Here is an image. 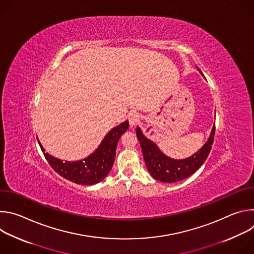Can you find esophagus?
Listing matches in <instances>:
<instances>
[{"instance_id":"1","label":"esophagus","mask_w":254,"mask_h":254,"mask_svg":"<svg viewBox=\"0 0 254 254\" xmlns=\"http://www.w3.org/2000/svg\"><path fill=\"white\" fill-rule=\"evenodd\" d=\"M128 121H129V125H130L131 127H134L135 125H137V124L139 123V121H140V116H139L138 114H136V113H132V114L129 115Z\"/></svg>"}]
</instances>
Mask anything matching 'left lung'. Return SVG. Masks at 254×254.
<instances>
[{"label":"left lung","mask_w":254,"mask_h":254,"mask_svg":"<svg viewBox=\"0 0 254 254\" xmlns=\"http://www.w3.org/2000/svg\"><path fill=\"white\" fill-rule=\"evenodd\" d=\"M198 70L203 75L202 71L199 68ZM135 132L140 143L144 163L152 177L164 183H175L188 178L204 164L214 141L215 125L204 146L191 157L183 160H175L166 156L153 140L149 139L142 133L138 127Z\"/></svg>","instance_id":"1"}]
</instances>
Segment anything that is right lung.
Listing matches in <instances>:
<instances>
[{
    "label": "right lung",
    "mask_w": 254,
    "mask_h": 254,
    "mask_svg": "<svg viewBox=\"0 0 254 254\" xmlns=\"http://www.w3.org/2000/svg\"><path fill=\"white\" fill-rule=\"evenodd\" d=\"M126 121L106 133L98 148L87 158L70 162L57 159L45 152L41 142L40 148L51 168L61 177L80 185H94L102 181L113 168L116 150L121 135L128 128Z\"/></svg>",
    "instance_id": "1"
}]
</instances>
